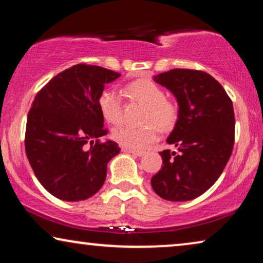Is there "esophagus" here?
<instances>
[{
	"mask_svg": "<svg viewBox=\"0 0 263 263\" xmlns=\"http://www.w3.org/2000/svg\"><path fill=\"white\" fill-rule=\"evenodd\" d=\"M123 152L125 153H130L133 156H136V157H142L145 152L143 151H133V149H128V148H123Z\"/></svg>",
	"mask_w": 263,
	"mask_h": 263,
	"instance_id": "34e87169",
	"label": "esophagus"
}]
</instances>
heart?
<instances>
[{"label": "heart", "mask_w": 263, "mask_h": 263, "mask_svg": "<svg viewBox=\"0 0 263 263\" xmlns=\"http://www.w3.org/2000/svg\"><path fill=\"white\" fill-rule=\"evenodd\" d=\"M127 91L133 99L147 106L145 122L156 123L161 130H170L174 128L178 118V106L174 100L165 98L164 91L156 82L140 79L130 82L127 86ZM98 107L104 120L111 124H118L123 120L122 99L114 89L106 88L100 92ZM155 125L149 123L143 127L122 125L114 129L112 138L124 148L145 149L159 138Z\"/></svg>", "instance_id": "b5f03b06"}]
</instances>
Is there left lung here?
<instances>
[{"instance_id": "8db88e82", "label": "left lung", "mask_w": 263, "mask_h": 263, "mask_svg": "<svg viewBox=\"0 0 263 263\" xmlns=\"http://www.w3.org/2000/svg\"><path fill=\"white\" fill-rule=\"evenodd\" d=\"M153 80L167 88L178 104V118L166 142L178 153L159 154L161 168L151 184L161 199L190 201L217 182L231 157L235 141V114L228 93L210 74L171 69Z\"/></svg>"}]
</instances>
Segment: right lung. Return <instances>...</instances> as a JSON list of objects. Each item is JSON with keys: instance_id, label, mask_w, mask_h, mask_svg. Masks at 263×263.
Segmentation results:
<instances>
[{"instance_id": "1", "label": "right lung", "mask_w": 263, "mask_h": 263, "mask_svg": "<svg viewBox=\"0 0 263 263\" xmlns=\"http://www.w3.org/2000/svg\"><path fill=\"white\" fill-rule=\"evenodd\" d=\"M120 77L106 68L77 64L35 96L27 115L25 149L35 177L57 199L86 200L105 182L107 163L121 148L112 140L99 142L107 133L98 97Z\"/></svg>"}]
</instances>
